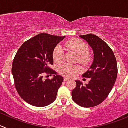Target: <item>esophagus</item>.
<instances>
[{
    "instance_id": "esophagus-1",
    "label": "esophagus",
    "mask_w": 128,
    "mask_h": 128,
    "mask_svg": "<svg viewBox=\"0 0 128 128\" xmlns=\"http://www.w3.org/2000/svg\"><path fill=\"white\" fill-rule=\"evenodd\" d=\"M69 80V78H64V82H66V81Z\"/></svg>"
}]
</instances>
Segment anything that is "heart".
I'll use <instances>...</instances> for the list:
<instances>
[{"label":"heart","mask_w":128,"mask_h":128,"mask_svg":"<svg viewBox=\"0 0 128 128\" xmlns=\"http://www.w3.org/2000/svg\"><path fill=\"white\" fill-rule=\"evenodd\" d=\"M64 46L77 54V60L80 64L84 65L90 61V56L88 52V45L82 40L77 38L71 39L66 42ZM63 58L64 52L62 48L60 45H58L54 50V60L57 63H60L63 60ZM80 71V68L78 65L64 64L58 68L59 73L67 78L74 77Z\"/></svg>","instance_id":"heart-1"}]
</instances>
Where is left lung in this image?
Wrapping results in <instances>:
<instances>
[{"label": "left lung", "mask_w": 128, "mask_h": 128, "mask_svg": "<svg viewBox=\"0 0 128 128\" xmlns=\"http://www.w3.org/2000/svg\"><path fill=\"white\" fill-rule=\"evenodd\" d=\"M88 43L94 53V60L89 70L83 74L90 78L88 84L83 85L76 80V86L72 90V98L83 107H92L102 103L112 88L118 75L116 58L108 45L93 34L80 36Z\"/></svg>", "instance_id": "obj_1"}]
</instances>
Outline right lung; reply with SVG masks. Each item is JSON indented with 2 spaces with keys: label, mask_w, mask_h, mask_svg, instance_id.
<instances>
[{
  "label": "right lung",
  "mask_w": 128,
  "mask_h": 128,
  "mask_svg": "<svg viewBox=\"0 0 128 128\" xmlns=\"http://www.w3.org/2000/svg\"><path fill=\"white\" fill-rule=\"evenodd\" d=\"M64 37L40 33L24 42L16 54L12 68L16 89L29 104L45 107L56 100L64 78L49 66L55 47ZM44 72L54 74L53 78L44 80Z\"/></svg>",
  "instance_id": "obj_1"
}]
</instances>
